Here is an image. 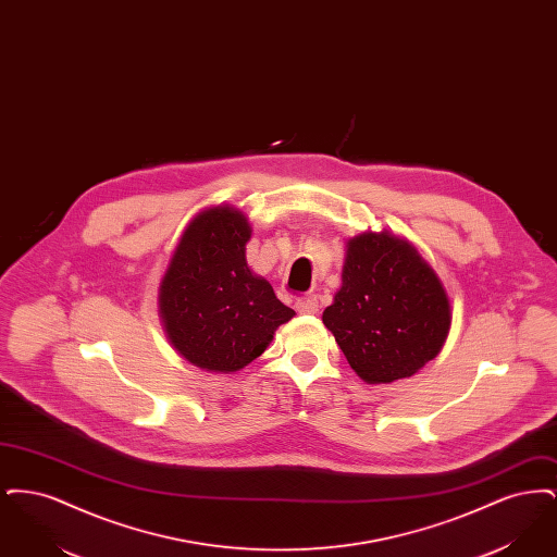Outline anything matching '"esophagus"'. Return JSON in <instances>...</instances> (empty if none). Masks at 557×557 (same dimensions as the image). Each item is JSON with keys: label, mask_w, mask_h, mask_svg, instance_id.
<instances>
[{"label": "esophagus", "mask_w": 557, "mask_h": 557, "mask_svg": "<svg viewBox=\"0 0 557 557\" xmlns=\"http://www.w3.org/2000/svg\"><path fill=\"white\" fill-rule=\"evenodd\" d=\"M294 307H296V311H298L300 315H315L319 311L318 296H315V294L300 296V298H296Z\"/></svg>", "instance_id": "34e87169"}]
</instances>
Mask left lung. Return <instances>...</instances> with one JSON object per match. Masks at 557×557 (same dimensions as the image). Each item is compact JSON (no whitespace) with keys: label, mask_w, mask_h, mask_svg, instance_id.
Returning <instances> with one entry per match:
<instances>
[{"label":"left lung","mask_w":557,"mask_h":557,"mask_svg":"<svg viewBox=\"0 0 557 557\" xmlns=\"http://www.w3.org/2000/svg\"><path fill=\"white\" fill-rule=\"evenodd\" d=\"M323 323L368 384L409 377L449 336V296L420 252L391 232L346 242L343 286Z\"/></svg>","instance_id":"left-lung-1"}]
</instances>
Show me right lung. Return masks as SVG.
<instances>
[{"mask_svg": "<svg viewBox=\"0 0 557 557\" xmlns=\"http://www.w3.org/2000/svg\"><path fill=\"white\" fill-rule=\"evenodd\" d=\"M250 223L232 207L198 212L160 282L159 311L175 350L196 368L230 373L265 352L294 318L246 263Z\"/></svg>", "mask_w": 557, "mask_h": 557, "instance_id": "right-lung-1", "label": "right lung"}]
</instances>
